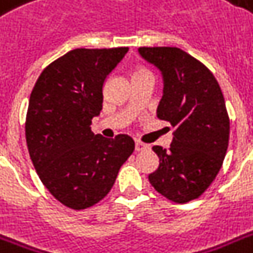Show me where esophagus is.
Segmentation results:
<instances>
[{
	"instance_id": "obj_1",
	"label": "esophagus",
	"mask_w": 253,
	"mask_h": 253,
	"mask_svg": "<svg viewBox=\"0 0 253 253\" xmlns=\"http://www.w3.org/2000/svg\"><path fill=\"white\" fill-rule=\"evenodd\" d=\"M135 150L140 152V151H147L150 150V146L148 144H144V143H140V142H136L135 143Z\"/></svg>"
}]
</instances>
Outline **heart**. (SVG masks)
I'll list each match as a JSON object with an SVG mask.
<instances>
[{
	"label": "heart",
	"instance_id": "1",
	"mask_svg": "<svg viewBox=\"0 0 253 253\" xmlns=\"http://www.w3.org/2000/svg\"><path fill=\"white\" fill-rule=\"evenodd\" d=\"M142 72H147V71H144V69H139V71H136V73H142Z\"/></svg>",
	"mask_w": 253,
	"mask_h": 253
}]
</instances>
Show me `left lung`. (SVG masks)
I'll return each mask as SVG.
<instances>
[{"label": "left lung", "mask_w": 253, "mask_h": 253, "mask_svg": "<svg viewBox=\"0 0 253 253\" xmlns=\"http://www.w3.org/2000/svg\"><path fill=\"white\" fill-rule=\"evenodd\" d=\"M139 55L163 79L159 119L174 127L169 150L155 146L159 168L151 185L168 200H196L219 172L230 136L226 103L219 84L202 63L176 47H142Z\"/></svg>", "instance_id": "left-lung-1"}]
</instances>
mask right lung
Returning <instances> with one entry per match:
<instances>
[{"label": "right lung", "mask_w": 253, "mask_h": 253, "mask_svg": "<svg viewBox=\"0 0 253 253\" xmlns=\"http://www.w3.org/2000/svg\"><path fill=\"white\" fill-rule=\"evenodd\" d=\"M127 47L77 48L47 67L30 95L26 142L38 176L59 202L81 210L110 192L134 152L131 136L94 135L91 119L102 110L103 84Z\"/></svg>", "instance_id": "right-lung-1"}]
</instances>
